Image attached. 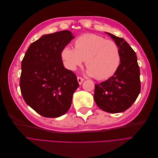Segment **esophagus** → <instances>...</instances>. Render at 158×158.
Instances as JSON below:
<instances>
[{"label": "esophagus", "instance_id": "esophagus-1", "mask_svg": "<svg viewBox=\"0 0 158 158\" xmlns=\"http://www.w3.org/2000/svg\"><path fill=\"white\" fill-rule=\"evenodd\" d=\"M77 80H78V83H79L80 85L82 84V83L84 82V79L83 78L79 77V76L77 78Z\"/></svg>", "mask_w": 158, "mask_h": 158}]
</instances>
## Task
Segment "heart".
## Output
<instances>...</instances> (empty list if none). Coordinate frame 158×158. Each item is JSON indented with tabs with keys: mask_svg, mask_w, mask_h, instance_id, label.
I'll list each match as a JSON object with an SVG mask.
<instances>
[{
	"mask_svg": "<svg viewBox=\"0 0 158 158\" xmlns=\"http://www.w3.org/2000/svg\"><path fill=\"white\" fill-rule=\"evenodd\" d=\"M74 45V49L66 46L60 52L67 69L75 70L85 60L88 73L97 79L109 78L117 72L121 57L118 46L114 41L88 33L76 38Z\"/></svg>",
	"mask_w": 158,
	"mask_h": 158,
	"instance_id": "1",
	"label": "heart"
}]
</instances>
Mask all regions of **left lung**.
<instances>
[{"instance_id": "obj_1", "label": "left lung", "mask_w": 158, "mask_h": 158, "mask_svg": "<svg viewBox=\"0 0 158 158\" xmlns=\"http://www.w3.org/2000/svg\"><path fill=\"white\" fill-rule=\"evenodd\" d=\"M107 33L118 47L121 63L111 78L95 84L94 100L104 111L121 113L131 107L140 92V69L136 52L128 43L121 37Z\"/></svg>"}]
</instances>
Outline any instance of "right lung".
Listing matches in <instances>:
<instances>
[{
	"mask_svg": "<svg viewBox=\"0 0 158 158\" xmlns=\"http://www.w3.org/2000/svg\"><path fill=\"white\" fill-rule=\"evenodd\" d=\"M74 37L68 30L43 35L30 45L22 61V97L45 117H59L67 112L79 86L76 74L64 67L60 56Z\"/></svg>",
	"mask_w": 158,
	"mask_h": 158,
	"instance_id": "obj_1",
	"label": "right lung"
}]
</instances>
